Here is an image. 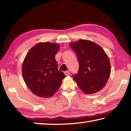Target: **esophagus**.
<instances>
[{"label": "esophagus", "instance_id": "esophagus-1", "mask_svg": "<svg viewBox=\"0 0 131 131\" xmlns=\"http://www.w3.org/2000/svg\"><path fill=\"white\" fill-rule=\"evenodd\" d=\"M64 74H65V76H69V74H70V73H69V72H68V71H65V72H64Z\"/></svg>", "mask_w": 131, "mask_h": 131}]
</instances>
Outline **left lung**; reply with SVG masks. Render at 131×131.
I'll return each instance as SVG.
<instances>
[{"label": "left lung", "mask_w": 131, "mask_h": 131, "mask_svg": "<svg viewBox=\"0 0 131 131\" xmlns=\"http://www.w3.org/2000/svg\"><path fill=\"white\" fill-rule=\"evenodd\" d=\"M69 46L79 59V70L73 79L80 89L86 94L101 90L111 72L109 58L105 51L98 44L88 40L80 39Z\"/></svg>", "instance_id": "obj_1"}]
</instances>
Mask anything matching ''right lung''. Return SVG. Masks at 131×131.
<instances>
[{"instance_id":"1","label":"right lung","mask_w":131,"mask_h":131,"mask_svg":"<svg viewBox=\"0 0 131 131\" xmlns=\"http://www.w3.org/2000/svg\"><path fill=\"white\" fill-rule=\"evenodd\" d=\"M59 49L57 43L43 42L34 46L24 59L22 73L31 91L42 97L52 96L60 87L65 75L58 70L55 55Z\"/></svg>"}]
</instances>
